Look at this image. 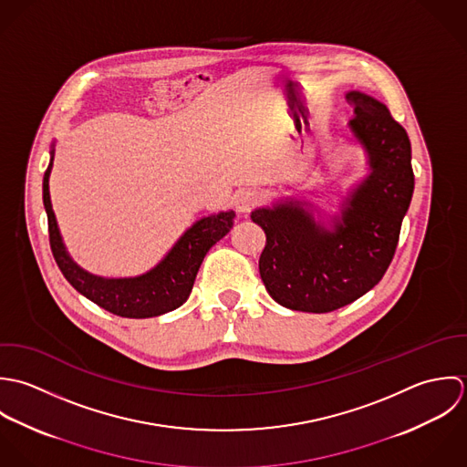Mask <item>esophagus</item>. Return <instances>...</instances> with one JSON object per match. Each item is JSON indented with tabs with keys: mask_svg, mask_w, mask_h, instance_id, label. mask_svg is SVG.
<instances>
[{
	"mask_svg": "<svg viewBox=\"0 0 467 467\" xmlns=\"http://www.w3.org/2000/svg\"><path fill=\"white\" fill-rule=\"evenodd\" d=\"M258 203V192L253 189H244L236 194V209L240 213H249Z\"/></svg>",
	"mask_w": 467,
	"mask_h": 467,
	"instance_id": "obj_1",
	"label": "esophagus"
}]
</instances>
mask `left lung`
<instances>
[{"instance_id": "obj_1", "label": "left lung", "mask_w": 467, "mask_h": 467, "mask_svg": "<svg viewBox=\"0 0 467 467\" xmlns=\"http://www.w3.org/2000/svg\"><path fill=\"white\" fill-rule=\"evenodd\" d=\"M347 99L356 113L350 128L368 151L372 173L343 203L334 231L316 223L303 202L251 214L267 234L260 276L273 299L290 310L332 312L373 288L393 260L411 202L406 130L370 95L350 92Z\"/></svg>"}]
</instances>
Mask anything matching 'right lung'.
I'll use <instances>...</instances> for the list:
<instances>
[{"instance_id":"1","label":"right lung","mask_w":467,"mask_h":467,"mask_svg":"<svg viewBox=\"0 0 467 467\" xmlns=\"http://www.w3.org/2000/svg\"><path fill=\"white\" fill-rule=\"evenodd\" d=\"M50 171L52 161L43 177V203L48 216V236L54 260L61 269L63 276L78 292L94 301L100 308L120 317H155L184 305L191 294L196 273L203 262V256L233 227V211L205 216L198 220L191 229H187L184 236L168 253V256L150 273L137 278L120 280L99 278L78 267L70 260L61 242V234L50 203Z\"/></svg>"}]
</instances>
